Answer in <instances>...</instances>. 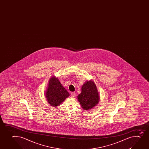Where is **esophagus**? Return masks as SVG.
I'll use <instances>...</instances> for the list:
<instances>
[{
  "mask_svg": "<svg viewBox=\"0 0 149 149\" xmlns=\"http://www.w3.org/2000/svg\"><path fill=\"white\" fill-rule=\"evenodd\" d=\"M70 96L71 97H75V96H76L75 92H71L70 94Z\"/></svg>",
  "mask_w": 149,
  "mask_h": 149,
  "instance_id": "esophagus-1",
  "label": "esophagus"
}]
</instances>
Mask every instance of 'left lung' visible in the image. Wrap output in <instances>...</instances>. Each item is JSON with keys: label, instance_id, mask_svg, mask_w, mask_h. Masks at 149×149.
<instances>
[{"label": "left lung", "instance_id": "8db88e82", "mask_svg": "<svg viewBox=\"0 0 149 149\" xmlns=\"http://www.w3.org/2000/svg\"><path fill=\"white\" fill-rule=\"evenodd\" d=\"M93 80L86 81L81 87V93L77 96L79 102L84 110H89L96 106L100 101V96Z\"/></svg>", "mask_w": 149, "mask_h": 149}]
</instances>
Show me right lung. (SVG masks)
Instances as JSON below:
<instances>
[{
    "label": "right lung",
    "mask_w": 149,
    "mask_h": 149,
    "mask_svg": "<svg viewBox=\"0 0 149 149\" xmlns=\"http://www.w3.org/2000/svg\"><path fill=\"white\" fill-rule=\"evenodd\" d=\"M45 96L49 104L55 107L69 97V93L62 86L59 79L53 76L49 80Z\"/></svg>",
    "instance_id": "add662e5"
}]
</instances>
